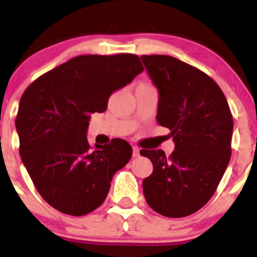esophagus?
<instances>
[{"label": "esophagus", "instance_id": "1", "mask_svg": "<svg viewBox=\"0 0 257 257\" xmlns=\"http://www.w3.org/2000/svg\"><path fill=\"white\" fill-rule=\"evenodd\" d=\"M140 156V149L138 146H133V157H139Z\"/></svg>", "mask_w": 257, "mask_h": 257}]
</instances>
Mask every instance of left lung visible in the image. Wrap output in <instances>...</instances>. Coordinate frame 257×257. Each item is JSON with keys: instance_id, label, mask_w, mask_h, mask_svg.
<instances>
[{"instance_id": "left-lung-1", "label": "left lung", "mask_w": 257, "mask_h": 257, "mask_svg": "<svg viewBox=\"0 0 257 257\" xmlns=\"http://www.w3.org/2000/svg\"><path fill=\"white\" fill-rule=\"evenodd\" d=\"M159 91L157 122L170 131L175 150H141L153 172L143 182L147 204L167 217L203 208L231 158L233 117L213 78L169 55H141Z\"/></svg>"}]
</instances>
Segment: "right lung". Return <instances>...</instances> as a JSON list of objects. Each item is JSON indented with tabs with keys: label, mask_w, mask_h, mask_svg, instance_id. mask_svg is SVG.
<instances>
[{
	"label": "right lung",
	"mask_w": 257,
	"mask_h": 257,
	"mask_svg": "<svg viewBox=\"0 0 257 257\" xmlns=\"http://www.w3.org/2000/svg\"><path fill=\"white\" fill-rule=\"evenodd\" d=\"M144 71L138 55H78L26 88L16 118L23 163L42 198L57 210L82 216L104 203L112 178L132 157V146L113 139L90 146V113Z\"/></svg>",
	"instance_id": "right-lung-1"
}]
</instances>
